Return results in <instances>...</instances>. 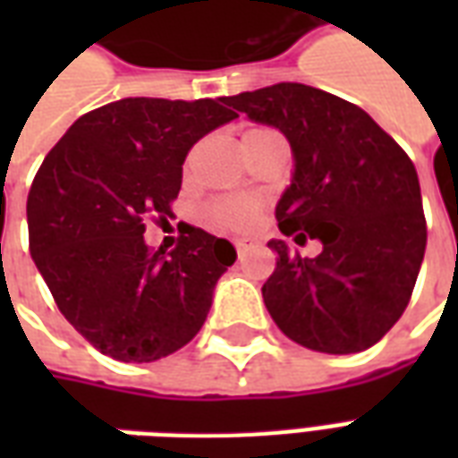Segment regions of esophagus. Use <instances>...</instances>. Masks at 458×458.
I'll return each mask as SVG.
<instances>
[{"label": "esophagus", "mask_w": 458, "mask_h": 458, "mask_svg": "<svg viewBox=\"0 0 458 458\" xmlns=\"http://www.w3.org/2000/svg\"><path fill=\"white\" fill-rule=\"evenodd\" d=\"M233 245H235V250H238V255H242V252L248 250V242H245V240H235Z\"/></svg>", "instance_id": "1"}]
</instances>
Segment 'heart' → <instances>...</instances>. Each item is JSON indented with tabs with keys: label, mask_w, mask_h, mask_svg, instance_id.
Instances as JSON below:
<instances>
[{
	"label": "heart",
	"mask_w": 458,
	"mask_h": 458,
	"mask_svg": "<svg viewBox=\"0 0 458 458\" xmlns=\"http://www.w3.org/2000/svg\"><path fill=\"white\" fill-rule=\"evenodd\" d=\"M258 213L259 200L252 196H218L203 206L200 220L216 233H245L258 220Z\"/></svg>",
	"instance_id": "b5f03b06"
}]
</instances>
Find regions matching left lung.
Here are the masks:
<instances>
[{"label": "left lung", "instance_id": "8db88e82", "mask_svg": "<svg viewBox=\"0 0 458 458\" xmlns=\"http://www.w3.org/2000/svg\"><path fill=\"white\" fill-rule=\"evenodd\" d=\"M292 144L294 179L279 199V230L321 240L314 259L269 240L277 267L262 284L282 334L318 353H358L410 304L427 248L412 159L358 105L301 83L223 98Z\"/></svg>", "mask_w": 458, "mask_h": 458}]
</instances>
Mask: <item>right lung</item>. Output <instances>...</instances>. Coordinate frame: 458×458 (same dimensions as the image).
<instances>
[{"mask_svg":"<svg viewBox=\"0 0 458 458\" xmlns=\"http://www.w3.org/2000/svg\"><path fill=\"white\" fill-rule=\"evenodd\" d=\"M218 100L124 98L71 124L36 174L29 250L55 304L81 336L122 363L179 351L208 317L235 262L228 240L183 225L164 255L144 242L166 220L189 149L238 114Z\"/></svg>","mask_w":458,"mask_h":458,"instance_id":"1","label":"right lung"}]
</instances>
